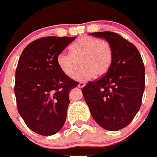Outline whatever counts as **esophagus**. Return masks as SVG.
<instances>
[{
	"label": "esophagus",
	"instance_id": "esophagus-1",
	"mask_svg": "<svg viewBox=\"0 0 157 157\" xmlns=\"http://www.w3.org/2000/svg\"><path fill=\"white\" fill-rule=\"evenodd\" d=\"M85 85H86V84H85V82H79L78 84V86L79 88H82V87H83V86H84Z\"/></svg>",
	"mask_w": 157,
	"mask_h": 157
}]
</instances>
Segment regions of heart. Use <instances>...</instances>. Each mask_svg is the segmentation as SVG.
<instances>
[{"mask_svg": "<svg viewBox=\"0 0 157 157\" xmlns=\"http://www.w3.org/2000/svg\"><path fill=\"white\" fill-rule=\"evenodd\" d=\"M71 54L61 52L57 55V64L62 72L71 77L81 64V69L74 76L78 82H86L96 76H103L113 63V53L110 44L100 39L86 36L72 44Z\"/></svg>", "mask_w": 157, "mask_h": 157, "instance_id": "obj_1", "label": "heart"}]
</instances>
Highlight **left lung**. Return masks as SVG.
Segmentation results:
<instances>
[{"label": "left lung", "instance_id": "1", "mask_svg": "<svg viewBox=\"0 0 157 157\" xmlns=\"http://www.w3.org/2000/svg\"><path fill=\"white\" fill-rule=\"evenodd\" d=\"M89 36L105 39L113 49L112 66L105 75L82 89L91 116L107 130L126 127L140 110L145 86V69L135 45L111 31Z\"/></svg>", "mask_w": 157, "mask_h": 157}]
</instances>
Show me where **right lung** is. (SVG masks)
Segmentation results:
<instances>
[{"label":"right lung","mask_w":157,"mask_h":157,"mask_svg":"<svg viewBox=\"0 0 157 157\" xmlns=\"http://www.w3.org/2000/svg\"><path fill=\"white\" fill-rule=\"evenodd\" d=\"M76 37L48 36L25 48L15 72L18 113L32 131L52 135L66 121L69 93L78 82L60 70L57 57Z\"/></svg>","instance_id":"obj_1"}]
</instances>
